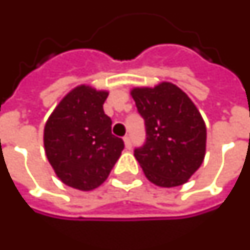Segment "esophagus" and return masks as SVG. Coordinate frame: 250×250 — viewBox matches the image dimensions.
I'll list each match as a JSON object with an SVG mask.
<instances>
[{
	"instance_id": "obj_1",
	"label": "esophagus",
	"mask_w": 250,
	"mask_h": 250,
	"mask_svg": "<svg viewBox=\"0 0 250 250\" xmlns=\"http://www.w3.org/2000/svg\"><path fill=\"white\" fill-rule=\"evenodd\" d=\"M125 149H131V146H132V143H131V138L130 135H125Z\"/></svg>"
}]
</instances>
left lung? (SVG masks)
<instances>
[{
  "label": "left lung",
  "instance_id": "obj_1",
  "mask_svg": "<svg viewBox=\"0 0 250 250\" xmlns=\"http://www.w3.org/2000/svg\"><path fill=\"white\" fill-rule=\"evenodd\" d=\"M146 141L134 150L145 176L158 187H179L198 170L206 154V125L188 96L170 83L134 88Z\"/></svg>",
  "mask_w": 250,
  "mask_h": 250
}]
</instances>
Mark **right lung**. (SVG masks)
<instances>
[{
	"instance_id": "obj_1",
	"label": "right lung",
	"mask_w": 250,
	"mask_h": 250,
	"mask_svg": "<svg viewBox=\"0 0 250 250\" xmlns=\"http://www.w3.org/2000/svg\"><path fill=\"white\" fill-rule=\"evenodd\" d=\"M108 92L80 85L61 100L44 125V150L59 180L80 191L101 186L125 149L111 132L103 104Z\"/></svg>"
}]
</instances>
